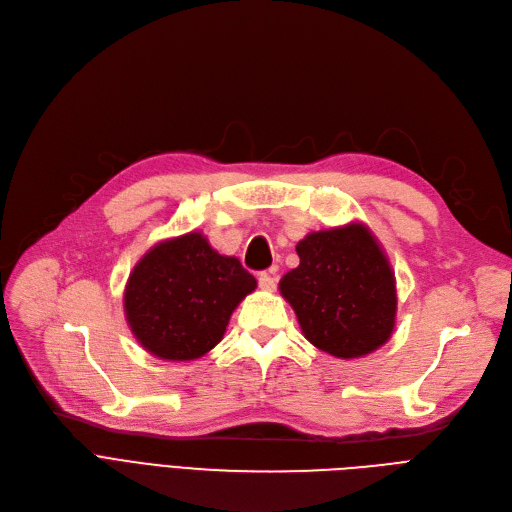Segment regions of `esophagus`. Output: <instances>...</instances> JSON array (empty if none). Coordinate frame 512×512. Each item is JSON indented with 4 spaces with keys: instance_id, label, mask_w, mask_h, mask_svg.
Wrapping results in <instances>:
<instances>
[{
    "instance_id": "obj_1",
    "label": "esophagus",
    "mask_w": 512,
    "mask_h": 512,
    "mask_svg": "<svg viewBox=\"0 0 512 512\" xmlns=\"http://www.w3.org/2000/svg\"><path fill=\"white\" fill-rule=\"evenodd\" d=\"M259 288L261 290H274L276 288V278L270 272H261L259 274Z\"/></svg>"
}]
</instances>
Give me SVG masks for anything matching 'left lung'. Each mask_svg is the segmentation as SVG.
Instances as JSON below:
<instances>
[{
  "label": "left lung",
  "mask_w": 512,
  "mask_h": 512,
  "mask_svg": "<svg viewBox=\"0 0 512 512\" xmlns=\"http://www.w3.org/2000/svg\"><path fill=\"white\" fill-rule=\"evenodd\" d=\"M299 267L280 280L305 338L338 359L378 351L396 324V280L380 242L363 224L307 234Z\"/></svg>",
  "instance_id": "8db88e82"
}]
</instances>
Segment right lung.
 Listing matches in <instances>:
<instances>
[{"label":"right lung","mask_w":512,"mask_h":512,"mask_svg":"<svg viewBox=\"0 0 512 512\" xmlns=\"http://www.w3.org/2000/svg\"><path fill=\"white\" fill-rule=\"evenodd\" d=\"M257 288L236 257L201 232L161 240L134 265L124 290L126 321L151 355L195 361L224 338L232 311Z\"/></svg>","instance_id":"1"}]
</instances>
